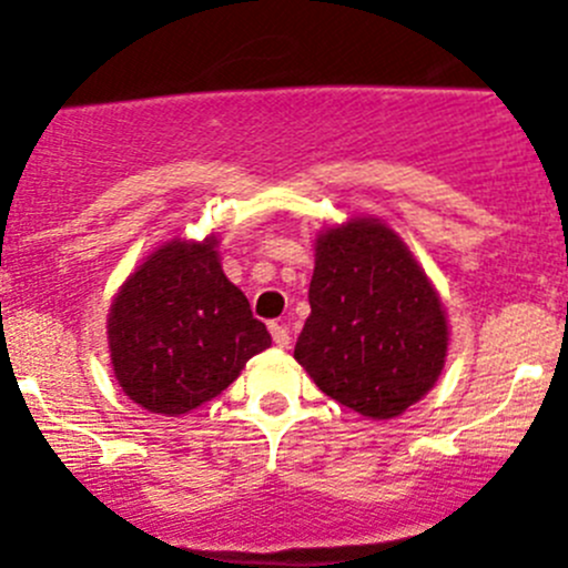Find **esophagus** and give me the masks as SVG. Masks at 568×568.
<instances>
[{
	"instance_id": "obj_1",
	"label": "esophagus",
	"mask_w": 568,
	"mask_h": 568,
	"mask_svg": "<svg viewBox=\"0 0 568 568\" xmlns=\"http://www.w3.org/2000/svg\"><path fill=\"white\" fill-rule=\"evenodd\" d=\"M271 335H273V344H276L278 349H286V346H290V327L286 325L271 322Z\"/></svg>"
}]
</instances>
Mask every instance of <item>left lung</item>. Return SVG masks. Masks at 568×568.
I'll return each instance as SVG.
<instances>
[{"instance_id":"1","label":"left lung","mask_w":568,"mask_h":568,"mask_svg":"<svg viewBox=\"0 0 568 568\" xmlns=\"http://www.w3.org/2000/svg\"><path fill=\"white\" fill-rule=\"evenodd\" d=\"M311 314L295 359L316 387L368 419H393L442 376L449 320L404 237L374 216L322 230Z\"/></svg>"}]
</instances>
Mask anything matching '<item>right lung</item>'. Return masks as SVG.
Here are the masks:
<instances>
[{
	"mask_svg": "<svg viewBox=\"0 0 568 568\" xmlns=\"http://www.w3.org/2000/svg\"><path fill=\"white\" fill-rule=\"evenodd\" d=\"M108 352L119 387L151 414L181 417L233 384L271 346L224 276L219 237H170L115 292Z\"/></svg>",
	"mask_w": 568,
	"mask_h": 568,
	"instance_id": "1",
	"label": "right lung"
}]
</instances>
